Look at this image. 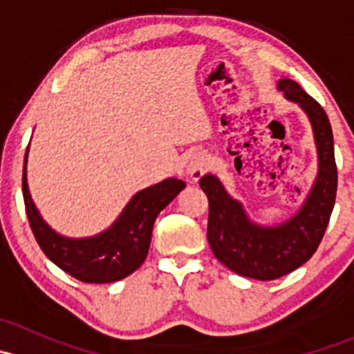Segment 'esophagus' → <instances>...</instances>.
Returning <instances> with one entry per match:
<instances>
[{
    "instance_id": "esophagus-1",
    "label": "esophagus",
    "mask_w": 354,
    "mask_h": 354,
    "mask_svg": "<svg viewBox=\"0 0 354 354\" xmlns=\"http://www.w3.org/2000/svg\"><path fill=\"white\" fill-rule=\"evenodd\" d=\"M207 171V160L202 154H194L190 156L187 162V174L192 180H200V178L205 174Z\"/></svg>"
}]
</instances>
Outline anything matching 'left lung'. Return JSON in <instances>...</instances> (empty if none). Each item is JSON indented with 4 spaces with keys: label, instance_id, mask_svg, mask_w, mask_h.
I'll use <instances>...</instances> for the list:
<instances>
[{
    "label": "left lung",
    "instance_id": "1",
    "mask_svg": "<svg viewBox=\"0 0 354 354\" xmlns=\"http://www.w3.org/2000/svg\"><path fill=\"white\" fill-rule=\"evenodd\" d=\"M277 88L308 116L319 156L317 178L298 212L276 226H262L250 219L216 174L200 178L209 198L207 240L214 255L233 272L257 281L279 279L310 260L326 233L337 192L334 137L326 111L291 78H281Z\"/></svg>",
    "mask_w": 354,
    "mask_h": 354
}]
</instances>
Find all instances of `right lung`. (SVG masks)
I'll use <instances>...</instances> for the list:
<instances>
[{
  "mask_svg": "<svg viewBox=\"0 0 354 354\" xmlns=\"http://www.w3.org/2000/svg\"><path fill=\"white\" fill-rule=\"evenodd\" d=\"M24 160L22 192L32 233L53 263L82 283L106 284L124 279L144 263L156 217L185 188V181L167 178L131 197L118 219L102 233L88 238H66L56 233L35 207L27 185Z\"/></svg>",
  "mask_w": 354,
  "mask_h": 354,
  "instance_id": "add662e5",
  "label": "right lung"
}]
</instances>
